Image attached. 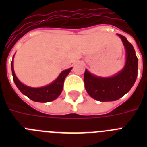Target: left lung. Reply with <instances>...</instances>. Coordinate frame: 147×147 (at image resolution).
<instances>
[{"mask_svg":"<svg viewBox=\"0 0 147 147\" xmlns=\"http://www.w3.org/2000/svg\"><path fill=\"white\" fill-rule=\"evenodd\" d=\"M118 36L126 49V63L123 69L117 75L108 78L92 75L87 69L84 74L85 87L88 94L99 101L118 100L131 89L137 79L138 59L134 49L123 36Z\"/></svg>","mask_w":147,"mask_h":147,"instance_id":"8db88e82","label":"left lung"}]
</instances>
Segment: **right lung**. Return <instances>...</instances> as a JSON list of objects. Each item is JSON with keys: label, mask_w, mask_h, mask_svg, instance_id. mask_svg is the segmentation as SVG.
Listing matches in <instances>:
<instances>
[{"label": "right lung", "mask_w": 147, "mask_h": 147, "mask_svg": "<svg viewBox=\"0 0 147 147\" xmlns=\"http://www.w3.org/2000/svg\"><path fill=\"white\" fill-rule=\"evenodd\" d=\"M13 57L12 62H11V69H12L13 78L15 85H17L18 89L24 95H26L30 99L33 101H36V102H49V101L55 100L59 96L62 91V88H63L65 78L69 75V73L72 69V68H70V69L62 71L59 76H58V78L53 82L47 86L41 88H31L24 85L17 78V76L14 73V70H13Z\"/></svg>", "instance_id": "1"}]
</instances>
